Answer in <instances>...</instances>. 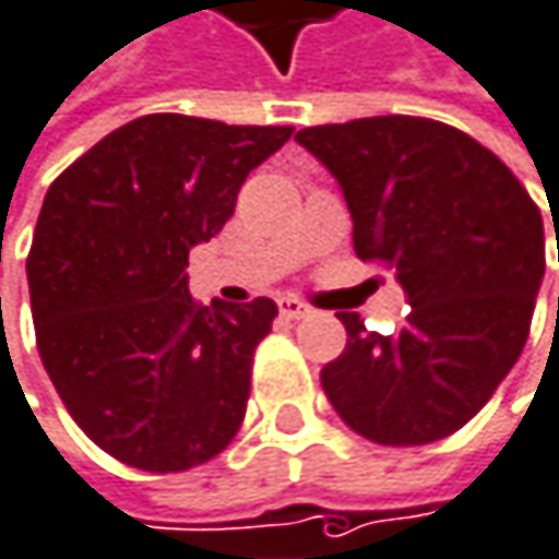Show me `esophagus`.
<instances>
[{
  "instance_id": "1",
  "label": "esophagus",
  "mask_w": 559,
  "mask_h": 559,
  "mask_svg": "<svg viewBox=\"0 0 559 559\" xmlns=\"http://www.w3.org/2000/svg\"><path fill=\"white\" fill-rule=\"evenodd\" d=\"M278 310L281 317H287V320H307V317L313 313V307L304 304V300H297V297H281Z\"/></svg>"
}]
</instances>
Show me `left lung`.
<instances>
[{
	"label": "left lung",
	"instance_id": "left-lung-1",
	"mask_svg": "<svg viewBox=\"0 0 559 559\" xmlns=\"http://www.w3.org/2000/svg\"><path fill=\"white\" fill-rule=\"evenodd\" d=\"M297 143L338 178L358 259L396 269L413 307L396 335L338 313L348 342L320 371L330 403L386 448L454 435L525 348L544 278L537 204L492 150L431 118L320 124Z\"/></svg>",
	"mask_w": 559,
	"mask_h": 559
}]
</instances>
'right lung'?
Listing matches in <instances>:
<instances>
[{
  "label": "right lung",
  "mask_w": 559,
  "mask_h": 559,
  "mask_svg": "<svg viewBox=\"0 0 559 559\" xmlns=\"http://www.w3.org/2000/svg\"><path fill=\"white\" fill-rule=\"evenodd\" d=\"M290 133L143 115L47 188L27 252L37 352L79 429L128 467L191 471L242 426L252 355L278 307H204L185 269Z\"/></svg>",
  "instance_id": "1"
}]
</instances>
